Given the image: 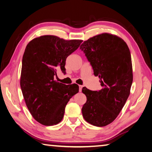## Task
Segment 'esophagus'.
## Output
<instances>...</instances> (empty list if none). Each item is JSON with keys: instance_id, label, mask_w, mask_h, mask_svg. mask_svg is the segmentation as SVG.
<instances>
[{"instance_id": "1", "label": "esophagus", "mask_w": 152, "mask_h": 152, "mask_svg": "<svg viewBox=\"0 0 152 152\" xmlns=\"http://www.w3.org/2000/svg\"><path fill=\"white\" fill-rule=\"evenodd\" d=\"M82 87H83V86H81V85H80V86H79V91H80V92H81V91H82Z\"/></svg>"}]
</instances>
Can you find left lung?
I'll list each match as a JSON object with an SVG mask.
<instances>
[{
    "instance_id": "obj_1",
    "label": "left lung",
    "mask_w": 152,
    "mask_h": 152,
    "mask_svg": "<svg viewBox=\"0 0 152 152\" xmlns=\"http://www.w3.org/2000/svg\"><path fill=\"white\" fill-rule=\"evenodd\" d=\"M80 48L102 87L98 91L83 87L87 102L82 115L89 124L105 126L117 117L130 93L133 71L129 49L122 39L107 33L84 41Z\"/></svg>"
}]
</instances>
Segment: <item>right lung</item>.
<instances>
[{
	"instance_id": "add662e5",
	"label": "right lung",
	"mask_w": 152,
	"mask_h": 152,
	"mask_svg": "<svg viewBox=\"0 0 152 152\" xmlns=\"http://www.w3.org/2000/svg\"><path fill=\"white\" fill-rule=\"evenodd\" d=\"M82 40H65L43 36L26 46L22 61L20 88L28 110L34 119L45 126L62 121L66 104L78 93L76 84L56 82L58 69L65 72L66 58L77 50Z\"/></svg>"
}]
</instances>
